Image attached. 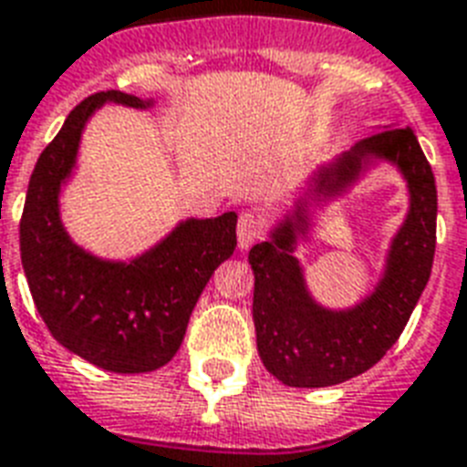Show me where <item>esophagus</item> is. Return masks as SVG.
I'll use <instances>...</instances> for the list:
<instances>
[{"label": "esophagus", "mask_w": 467, "mask_h": 467, "mask_svg": "<svg viewBox=\"0 0 467 467\" xmlns=\"http://www.w3.org/2000/svg\"><path fill=\"white\" fill-rule=\"evenodd\" d=\"M264 233V220L254 213H244L240 215V223H237V242H240V249H249L254 244Z\"/></svg>", "instance_id": "1"}]
</instances>
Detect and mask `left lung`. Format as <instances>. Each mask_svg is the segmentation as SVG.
I'll return each instance as SVG.
<instances>
[{
	"mask_svg": "<svg viewBox=\"0 0 467 467\" xmlns=\"http://www.w3.org/2000/svg\"><path fill=\"white\" fill-rule=\"evenodd\" d=\"M378 163H390L406 179L408 215L374 291L351 308H327L306 288L295 249L309 241L317 211L348 195ZM434 249V171L412 128L378 126V133L315 169L271 225L266 242L249 249L252 317L266 370L291 388H327L366 373L405 329L431 276Z\"/></svg>",
	"mask_w": 467,
	"mask_h": 467,
	"instance_id": "8db88e82",
	"label": "left lung"
}]
</instances>
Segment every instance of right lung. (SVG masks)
Wrapping results in <instances>:
<instances>
[{
  "label": "right lung",
  "mask_w": 467,
  "mask_h": 467,
  "mask_svg": "<svg viewBox=\"0 0 467 467\" xmlns=\"http://www.w3.org/2000/svg\"><path fill=\"white\" fill-rule=\"evenodd\" d=\"M106 104L152 109L155 99L99 91L69 113L40 152L21 215V264L50 334L72 354L111 373H148L174 358L213 271L237 247V213L179 220L133 259H104L69 237L62 186L75 176L89 119Z\"/></svg>",
  "instance_id": "add662e5"
}]
</instances>
